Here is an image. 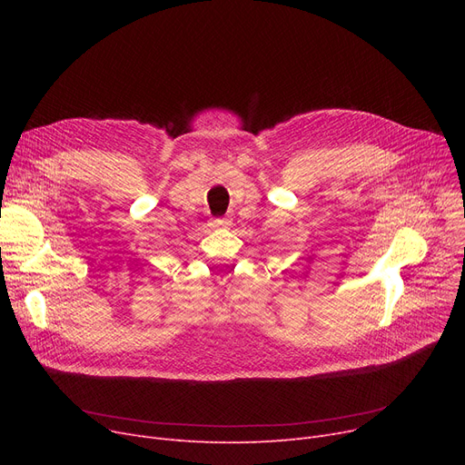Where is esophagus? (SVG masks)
<instances>
[{
	"label": "esophagus",
	"instance_id": "34e87169",
	"mask_svg": "<svg viewBox=\"0 0 465 465\" xmlns=\"http://www.w3.org/2000/svg\"><path fill=\"white\" fill-rule=\"evenodd\" d=\"M213 226L214 228H226L228 226V220L226 218H214L213 220Z\"/></svg>",
	"mask_w": 465,
	"mask_h": 465
}]
</instances>
